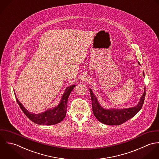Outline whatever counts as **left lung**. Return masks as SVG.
I'll return each mask as SVG.
<instances>
[{"label": "left lung", "instance_id": "8db88e82", "mask_svg": "<svg viewBox=\"0 0 159 159\" xmlns=\"http://www.w3.org/2000/svg\"><path fill=\"white\" fill-rule=\"evenodd\" d=\"M140 64L139 63H138ZM143 75L144 73L143 72ZM92 98V110L96 118L100 122L109 125H119L124 124L131 118L133 117L142 108L146 95V89L143 95L141 97L139 102L133 107L123 109H106L102 107L99 104L92 90L90 89Z\"/></svg>", "mask_w": 159, "mask_h": 159}]
</instances>
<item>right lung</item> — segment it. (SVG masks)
I'll list each match as a JSON object with an SVG mask.
<instances>
[{
	"label": "right lung",
	"instance_id": "1",
	"mask_svg": "<svg viewBox=\"0 0 159 159\" xmlns=\"http://www.w3.org/2000/svg\"><path fill=\"white\" fill-rule=\"evenodd\" d=\"M75 86V85H72L66 89L60 104L57 107L39 114L29 112L23 106L17 98H16V99L22 111L33 122L39 125H55L61 122L65 117L66 115L67 99Z\"/></svg>",
	"mask_w": 159,
	"mask_h": 159
}]
</instances>
